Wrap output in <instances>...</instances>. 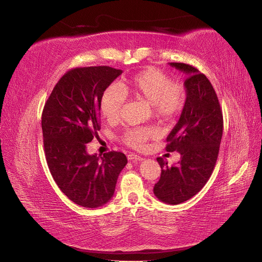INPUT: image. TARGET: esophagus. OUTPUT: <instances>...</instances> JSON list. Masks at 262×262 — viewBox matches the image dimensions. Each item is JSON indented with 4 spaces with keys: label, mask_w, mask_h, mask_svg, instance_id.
<instances>
[{
    "label": "esophagus",
    "mask_w": 262,
    "mask_h": 262,
    "mask_svg": "<svg viewBox=\"0 0 262 262\" xmlns=\"http://www.w3.org/2000/svg\"><path fill=\"white\" fill-rule=\"evenodd\" d=\"M127 159L129 160V161H142V157L136 155V154H129L127 156Z\"/></svg>",
    "instance_id": "obj_1"
}]
</instances>
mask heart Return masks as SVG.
<instances>
[{"mask_svg":"<svg viewBox=\"0 0 262 262\" xmlns=\"http://www.w3.org/2000/svg\"><path fill=\"white\" fill-rule=\"evenodd\" d=\"M120 88L108 87L100 99L101 113L108 122L120 119L125 96L145 100L150 103L156 119L167 121L179 114L186 101V91L181 82L171 81L170 76L155 67H148L120 82ZM155 136L149 128L134 127L124 130L121 141L126 146L140 149Z\"/></svg>","mask_w":262,"mask_h":262,"instance_id":"b5f03b06","label":"heart"}]
</instances>
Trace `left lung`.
Returning a JSON list of instances; mask_svg holds the SVG:
<instances>
[{
    "mask_svg": "<svg viewBox=\"0 0 262 262\" xmlns=\"http://www.w3.org/2000/svg\"><path fill=\"white\" fill-rule=\"evenodd\" d=\"M187 75L186 101L181 117L166 138V150L177 151L181 160L167 166L157 158L161 176L155 185L156 197L168 205L190 199L205 186L216 163L223 133V115L217 96L206 75L184 63H170Z\"/></svg>",
    "mask_w": 262,
    "mask_h": 262,
    "instance_id": "1",
    "label": "left lung"
}]
</instances>
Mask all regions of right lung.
Masks as SVG:
<instances>
[{"instance_id": "1", "label": "right lung", "mask_w": 262, "mask_h": 262, "mask_svg": "<svg viewBox=\"0 0 262 262\" xmlns=\"http://www.w3.org/2000/svg\"><path fill=\"white\" fill-rule=\"evenodd\" d=\"M123 72L110 66L76 67L57 81L42 111L41 126L47 163L67 198L85 208L110 201L121 171L122 152H87L100 130V99Z\"/></svg>"}]
</instances>
